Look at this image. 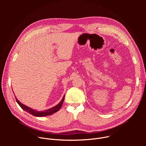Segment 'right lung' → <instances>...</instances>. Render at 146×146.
I'll return each mask as SVG.
<instances>
[{"instance_id": "right-lung-1", "label": "right lung", "mask_w": 146, "mask_h": 146, "mask_svg": "<svg viewBox=\"0 0 146 146\" xmlns=\"http://www.w3.org/2000/svg\"><path fill=\"white\" fill-rule=\"evenodd\" d=\"M64 99H65V95L64 96L63 98H62V100L58 104V105L50 109H48V110H46L45 111H38L37 110H35L34 109H32L24 105H23V104H22L21 102H19L18 99L15 98V100L17 102V103L18 104V105H19V106L21 108L24 110H25V111L30 113L31 114L34 115V116H36V117H44V116H47V115H51L53 113H56V111H58L60 108L62 107V104H63V102H64Z\"/></svg>"}]
</instances>
